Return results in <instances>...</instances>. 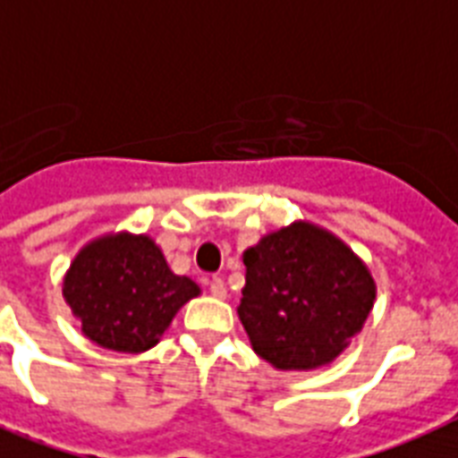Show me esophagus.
Returning a JSON list of instances; mask_svg holds the SVG:
<instances>
[{"label":"esophagus","instance_id":"obj_1","mask_svg":"<svg viewBox=\"0 0 458 458\" xmlns=\"http://www.w3.org/2000/svg\"><path fill=\"white\" fill-rule=\"evenodd\" d=\"M208 290H211V294H214V297H218V300H225V297H228V287H225V283H223L221 278L211 280Z\"/></svg>","mask_w":458,"mask_h":458}]
</instances>
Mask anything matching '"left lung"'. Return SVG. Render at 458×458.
Listing matches in <instances>:
<instances>
[{
    "label": "left lung",
    "mask_w": 458,
    "mask_h": 458,
    "mask_svg": "<svg viewBox=\"0 0 458 458\" xmlns=\"http://www.w3.org/2000/svg\"><path fill=\"white\" fill-rule=\"evenodd\" d=\"M237 316L251 349L278 370L327 366L361 333L376 301L369 266L313 223L294 221L244 251Z\"/></svg>",
    "instance_id": "obj_1"
}]
</instances>
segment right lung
Segmentation results:
<instances>
[{
    "instance_id": "right-lung-1",
    "label": "right lung",
    "mask_w": 458,
    "mask_h": 458,
    "mask_svg": "<svg viewBox=\"0 0 458 458\" xmlns=\"http://www.w3.org/2000/svg\"><path fill=\"white\" fill-rule=\"evenodd\" d=\"M199 293L194 280L168 268L152 237L132 233L88 242L64 276V300L82 335L125 354L152 349L180 306Z\"/></svg>"
}]
</instances>
